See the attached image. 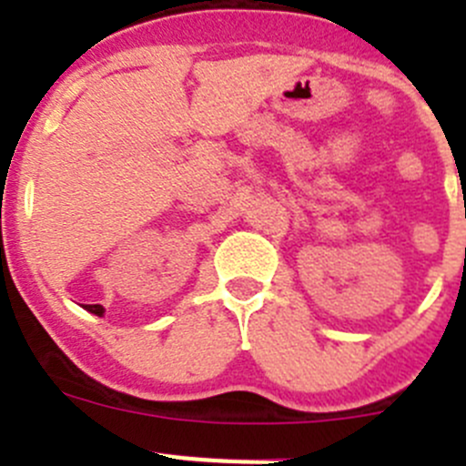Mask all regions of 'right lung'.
I'll return each instance as SVG.
<instances>
[{
	"label": "right lung",
	"instance_id": "obj_1",
	"mask_svg": "<svg viewBox=\"0 0 466 466\" xmlns=\"http://www.w3.org/2000/svg\"><path fill=\"white\" fill-rule=\"evenodd\" d=\"M84 307L90 311V314H97V316L104 314V307L102 305H84Z\"/></svg>",
	"mask_w": 466,
	"mask_h": 466
}]
</instances>
